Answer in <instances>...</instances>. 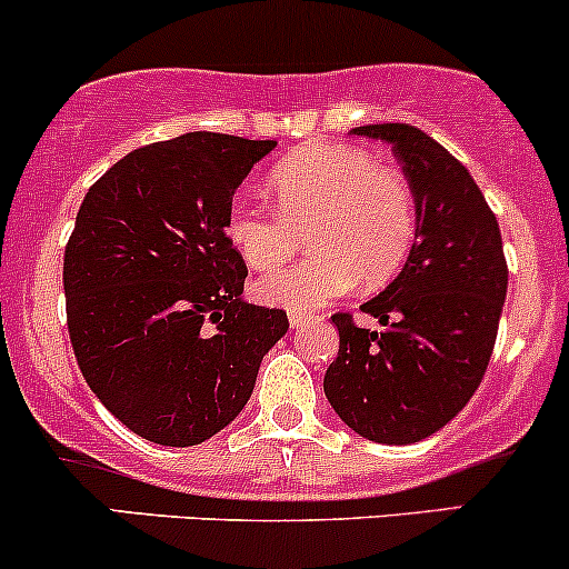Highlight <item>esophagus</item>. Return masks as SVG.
I'll use <instances>...</instances> for the list:
<instances>
[{"label":"esophagus","mask_w":569,"mask_h":569,"mask_svg":"<svg viewBox=\"0 0 569 569\" xmlns=\"http://www.w3.org/2000/svg\"><path fill=\"white\" fill-rule=\"evenodd\" d=\"M310 318H313V313H299V310H291L289 323L297 329V327H305V323H308Z\"/></svg>","instance_id":"34e87169"}]
</instances>
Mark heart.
Wrapping results in <instances>:
<instances>
[{
	"instance_id": "obj_1",
	"label": "heart",
	"mask_w": 569,
	"mask_h": 569,
	"mask_svg": "<svg viewBox=\"0 0 569 569\" xmlns=\"http://www.w3.org/2000/svg\"><path fill=\"white\" fill-rule=\"evenodd\" d=\"M272 208L237 202L227 237L256 272H270L299 248L305 234L313 253L267 274L256 295L280 308H321L361 289H380L413 251L418 204L402 172L378 167L361 148L310 146L278 164L267 178Z\"/></svg>"
}]
</instances>
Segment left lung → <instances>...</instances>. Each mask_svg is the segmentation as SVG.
I'll return each mask as SVG.
<instances>
[{"label": "left lung", "instance_id": "obj_1", "mask_svg": "<svg viewBox=\"0 0 569 569\" xmlns=\"http://www.w3.org/2000/svg\"><path fill=\"white\" fill-rule=\"evenodd\" d=\"M353 134L386 140L413 186L418 232L395 283L361 310L383 329L335 313L340 351L323 376L335 413L367 440L408 446L470 402L495 351L508 295L497 216L459 159L410 123Z\"/></svg>", "mask_w": 569, "mask_h": 569}]
</instances>
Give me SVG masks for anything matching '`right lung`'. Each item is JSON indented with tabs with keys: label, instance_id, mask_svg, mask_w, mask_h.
Masks as SVG:
<instances>
[{
	"label": "right lung",
	"instance_id": "add662e5",
	"mask_svg": "<svg viewBox=\"0 0 569 569\" xmlns=\"http://www.w3.org/2000/svg\"><path fill=\"white\" fill-rule=\"evenodd\" d=\"M274 140L189 132L127 153L86 193L64 248L67 329L89 389L123 427L186 448L251 399L286 310L242 302L227 237L237 186Z\"/></svg>",
	"mask_w": 569,
	"mask_h": 569
}]
</instances>
